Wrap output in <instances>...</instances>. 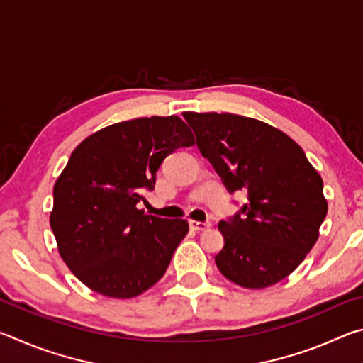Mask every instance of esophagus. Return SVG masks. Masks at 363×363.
I'll return each instance as SVG.
<instances>
[{
    "label": "esophagus",
    "mask_w": 363,
    "mask_h": 363,
    "mask_svg": "<svg viewBox=\"0 0 363 363\" xmlns=\"http://www.w3.org/2000/svg\"><path fill=\"white\" fill-rule=\"evenodd\" d=\"M189 225L192 230H206L211 227L210 223H200V220H190Z\"/></svg>",
    "instance_id": "1"
}]
</instances>
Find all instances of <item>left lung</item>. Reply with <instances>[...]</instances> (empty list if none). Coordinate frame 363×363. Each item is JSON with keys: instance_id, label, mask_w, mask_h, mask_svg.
<instances>
[{"instance_id": "1", "label": "left lung", "mask_w": 363, "mask_h": 363, "mask_svg": "<svg viewBox=\"0 0 363 363\" xmlns=\"http://www.w3.org/2000/svg\"><path fill=\"white\" fill-rule=\"evenodd\" d=\"M184 118L225 189L247 192L240 211L218 225L224 237L218 269L243 288L275 285L317 242L328 211L320 174L291 138L267 123L214 112Z\"/></svg>"}]
</instances>
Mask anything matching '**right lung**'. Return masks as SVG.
Returning <instances> with one entry per match:
<instances>
[{"label": "right lung", "mask_w": 363, "mask_h": 363, "mask_svg": "<svg viewBox=\"0 0 363 363\" xmlns=\"http://www.w3.org/2000/svg\"><path fill=\"white\" fill-rule=\"evenodd\" d=\"M194 144L189 126L171 115L115 123L72 152L54 184L49 223L60 257L86 286L125 299L163 277L189 224L136 205L155 187L163 160Z\"/></svg>", "instance_id": "right-lung-1"}]
</instances>
